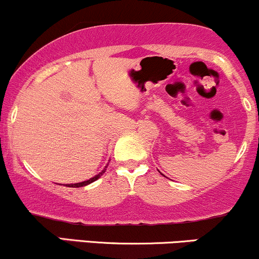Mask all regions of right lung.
Segmentation results:
<instances>
[{"label":"right lung","instance_id":"1","mask_svg":"<svg viewBox=\"0 0 259 259\" xmlns=\"http://www.w3.org/2000/svg\"><path fill=\"white\" fill-rule=\"evenodd\" d=\"M107 167H108V163H107V166L104 167V168H103V171H102V172H99L97 176H95V177L90 178V180H88V181H84V182H79V183H73V184H66V187H72V188H79V187H84V186H87V184H91V183H92V182L97 181L98 178L101 177V176L103 175L104 172H106Z\"/></svg>","mask_w":259,"mask_h":259}]
</instances>
